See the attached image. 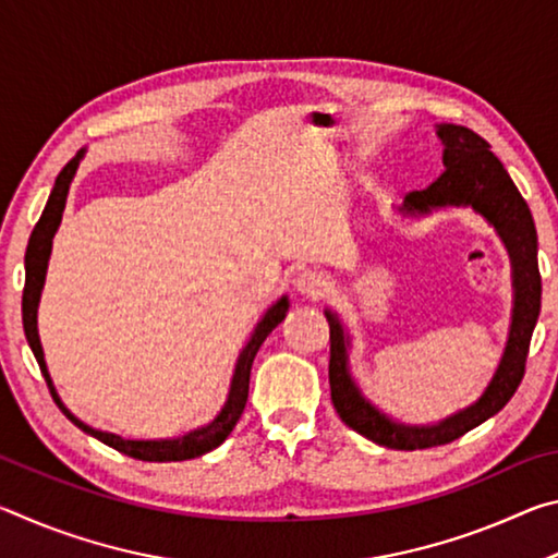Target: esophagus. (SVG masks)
I'll list each match as a JSON object with an SVG mask.
<instances>
[{
  "mask_svg": "<svg viewBox=\"0 0 558 558\" xmlns=\"http://www.w3.org/2000/svg\"><path fill=\"white\" fill-rule=\"evenodd\" d=\"M295 290L300 295L319 298L327 290V278L319 270H302L295 278Z\"/></svg>",
  "mask_w": 558,
  "mask_h": 558,
  "instance_id": "obj_1",
  "label": "esophagus"
}]
</instances>
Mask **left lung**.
Instances as JSON below:
<instances>
[{"instance_id":"8db88e82","label":"left lung","mask_w":558,"mask_h":558,"mask_svg":"<svg viewBox=\"0 0 558 558\" xmlns=\"http://www.w3.org/2000/svg\"><path fill=\"white\" fill-rule=\"evenodd\" d=\"M442 140V172L430 186L421 192L405 194L401 214L426 216L440 206H472L477 214L495 226L499 239L505 241L512 260L514 307L509 325L507 347L493 381L480 399L458 413L448 415L433 426H403L364 399L359 386L349 374V337L335 313L327 315L329 323V389L332 403L349 428L362 433L364 438L393 450H423L452 442L480 423L493 418L512 399L517 386L522 384L529 342L542 310V276L536 263V229L532 211L509 179L502 162L477 132L462 125H438Z\"/></svg>"}]
</instances>
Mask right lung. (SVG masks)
I'll use <instances>...</instances> for the list:
<instances>
[{
	"label": "right lung",
	"mask_w": 558,
	"mask_h": 558,
	"mask_svg": "<svg viewBox=\"0 0 558 558\" xmlns=\"http://www.w3.org/2000/svg\"><path fill=\"white\" fill-rule=\"evenodd\" d=\"M83 153H86V149H81V153L75 155L71 162L61 169L59 177H56V184L51 189L49 202H46V206H44V214H41L39 223L34 226L29 245H26V258H24L26 280H24V295H22V319H24L26 342H29L36 362H39V366H41V374H44L46 384H49V391L53 396L56 405H59L65 418L75 423V426H78L83 433H88V436L98 438L100 442H106V446H110V448L125 452V456H130V458L145 460V462H177V460L199 458V456H204V452L219 448L221 442L229 438V433L233 430L235 423H239L241 413L245 409V401H248V381H251L253 359H256L260 344L266 342V337L282 323V319H286L290 302H288V298H280L276 305H272L268 313L263 315L258 327L253 329L248 344L243 347L239 362H235L229 399H226L221 413L216 415L209 426L196 428L192 433H186V436H182V438L125 440V438L116 436V433L96 430V428L86 426L83 421L75 418V415L69 409H65L63 401L59 399V393H56V389H53L49 369H46L39 329H36V310H39V300H41V290H44V280H46V268H49L53 233L59 231L61 216H63V209H65V196H69V186L73 182L75 169H78V165H81Z\"/></svg>",
	"instance_id": "add662e5"
}]
</instances>
